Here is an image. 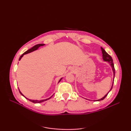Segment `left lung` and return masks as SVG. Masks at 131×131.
<instances>
[{
  "instance_id": "left-lung-1",
  "label": "left lung",
  "mask_w": 131,
  "mask_h": 131,
  "mask_svg": "<svg viewBox=\"0 0 131 131\" xmlns=\"http://www.w3.org/2000/svg\"><path fill=\"white\" fill-rule=\"evenodd\" d=\"M101 51H102V57H103V60H104V61H106V62H107L109 63L111 65V67L112 68V70H113V74H114V78H113V84H112V87H111V89L110 90L108 91V92L106 94V95H105L104 97H102V98H101V99H99V100H93L94 101H101V100H104L106 97L107 96V95L108 94V93H109V92L112 90L113 88V83H114V77H115V68H114V63H113V59L112 57L110 56L106 52L105 50L103 49L102 47H101Z\"/></svg>"
}]
</instances>
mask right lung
I'll list each match as a JSON object with an SVG mask.
<instances>
[{"instance_id": "right-lung-1", "label": "right lung", "mask_w": 131, "mask_h": 131, "mask_svg": "<svg viewBox=\"0 0 131 131\" xmlns=\"http://www.w3.org/2000/svg\"><path fill=\"white\" fill-rule=\"evenodd\" d=\"M44 45H45V44H37V45L34 46V47H32L31 48H30V49H28V50H27V51H26L25 52H24V53L20 57H19V61L21 59V58L24 56V54H27V53H30V52H33V51H35V50L38 49L39 48V47H40V46H44ZM62 79V78H61V79H60L59 81H58V83H59V82L61 81V79ZM18 90H19V89H18ZM19 93H21V95H23L24 97H25L24 94L21 92V91H19ZM52 96H53V95H52ZM52 96L51 97H50L49 98H48V99H45V100H30V99H29L26 98V97H25V98H26V99H27L28 100H29L30 101H31V102H33V103H40V102H44V101H47V100H48L50 99H51V97H52Z\"/></svg>"}]
</instances>
